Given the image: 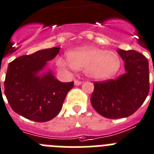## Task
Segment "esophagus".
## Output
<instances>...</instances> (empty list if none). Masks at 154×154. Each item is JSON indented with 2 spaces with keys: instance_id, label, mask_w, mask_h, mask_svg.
<instances>
[{
  "instance_id": "1",
  "label": "esophagus",
  "mask_w": 154,
  "mask_h": 154,
  "mask_svg": "<svg viewBox=\"0 0 154 154\" xmlns=\"http://www.w3.org/2000/svg\"><path fill=\"white\" fill-rule=\"evenodd\" d=\"M81 85V81H78V80H74V85L76 86H78V85Z\"/></svg>"
}]
</instances>
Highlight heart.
I'll use <instances>...</instances> for the list:
<instances>
[{
	"label": "heart",
	"instance_id": "b5f03b06",
	"mask_svg": "<svg viewBox=\"0 0 154 154\" xmlns=\"http://www.w3.org/2000/svg\"><path fill=\"white\" fill-rule=\"evenodd\" d=\"M56 63L61 68L84 69L88 77L96 81L111 78L121 66L117 54L92 45L73 49L67 53V58L59 57Z\"/></svg>",
	"mask_w": 154,
	"mask_h": 154
}]
</instances>
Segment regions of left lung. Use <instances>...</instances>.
Wrapping results in <instances>:
<instances>
[{
  "mask_svg": "<svg viewBox=\"0 0 154 154\" xmlns=\"http://www.w3.org/2000/svg\"><path fill=\"white\" fill-rule=\"evenodd\" d=\"M125 61V73L115 80L94 83L91 103L103 117L109 119L133 114L146 99L149 90V63L136 51L117 50Z\"/></svg>",
  "mask_w": 154,
  "mask_h": 154,
  "instance_id": "8db88e82",
  "label": "left lung"
}]
</instances>
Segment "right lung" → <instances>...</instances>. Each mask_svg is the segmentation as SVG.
I'll list each match as a JSON object with an SVG mask.
<instances>
[{
	"label": "right lung",
	"mask_w": 154,
	"mask_h": 154,
	"mask_svg": "<svg viewBox=\"0 0 154 154\" xmlns=\"http://www.w3.org/2000/svg\"><path fill=\"white\" fill-rule=\"evenodd\" d=\"M60 47L39 50L22 55L9 63L5 81V94L11 109L37 122L53 119L60 112L73 81L63 83L52 71L45 70Z\"/></svg>",
	"instance_id": "1"
}]
</instances>
